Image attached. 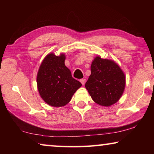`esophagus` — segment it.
Returning <instances> with one entry per match:
<instances>
[{"mask_svg": "<svg viewBox=\"0 0 154 154\" xmlns=\"http://www.w3.org/2000/svg\"><path fill=\"white\" fill-rule=\"evenodd\" d=\"M80 82L82 83V85H84L85 83V79H80Z\"/></svg>", "mask_w": 154, "mask_h": 154, "instance_id": "esophagus-1", "label": "esophagus"}]
</instances>
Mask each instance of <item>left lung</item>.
Listing matches in <instances>:
<instances>
[{
	"label": "left lung",
	"mask_w": 154,
	"mask_h": 154,
	"mask_svg": "<svg viewBox=\"0 0 154 154\" xmlns=\"http://www.w3.org/2000/svg\"><path fill=\"white\" fill-rule=\"evenodd\" d=\"M91 75L85 87L92 100L101 106H109L121 98L126 77L113 60L96 56L91 64Z\"/></svg>",
	"instance_id": "left-lung-1"
}]
</instances>
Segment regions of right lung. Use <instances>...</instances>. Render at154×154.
<instances>
[{
	"label": "right lung",
	"instance_id": "1",
	"mask_svg": "<svg viewBox=\"0 0 154 154\" xmlns=\"http://www.w3.org/2000/svg\"><path fill=\"white\" fill-rule=\"evenodd\" d=\"M65 58L64 54L59 56L49 54L43 59L36 76L41 97L49 105L56 107L69 103L74 93L82 86L65 66Z\"/></svg>",
	"mask_w": 154,
	"mask_h": 154
}]
</instances>
